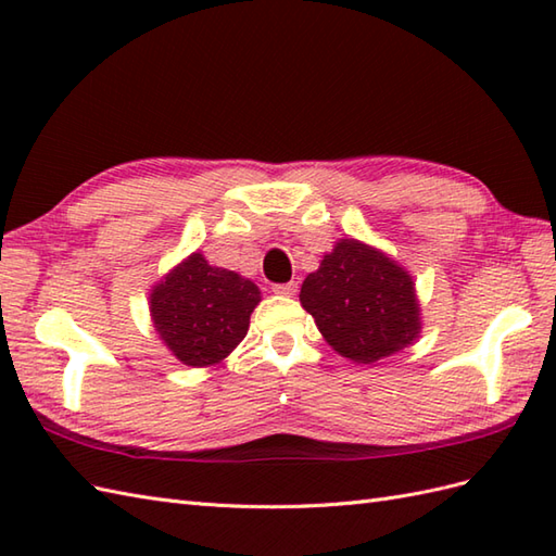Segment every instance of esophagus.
Wrapping results in <instances>:
<instances>
[{"mask_svg":"<svg viewBox=\"0 0 556 556\" xmlns=\"http://www.w3.org/2000/svg\"><path fill=\"white\" fill-rule=\"evenodd\" d=\"M271 291L279 293V296H293V293L299 291V285L296 281H287V285H275L271 287Z\"/></svg>","mask_w":556,"mask_h":556,"instance_id":"1","label":"esophagus"}]
</instances>
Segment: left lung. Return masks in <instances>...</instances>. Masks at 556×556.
I'll return each instance as SVG.
<instances>
[{
    "instance_id": "left-lung-1",
    "label": "left lung",
    "mask_w": 556,
    "mask_h": 556,
    "mask_svg": "<svg viewBox=\"0 0 556 556\" xmlns=\"http://www.w3.org/2000/svg\"><path fill=\"white\" fill-rule=\"evenodd\" d=\"M301 303L329 346L356 363L392 356L420 329L410 277L394 260L353 239L339 241L320 269L305 277Z\"/></svg>"
}]
</instances>
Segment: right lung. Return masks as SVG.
Returning a JSON list of instances; mask_svg holds the SVG:
<instances>
[{"label":"right lung","mask_w":556,"mask_h":556,"mask_svg":"<svg viewBox=\"0 0 556 556\" xmlns=\"http://www.w3.org/2000/svg\"><path fill=\"white\" fill-rule=\"evenodd\" d=\"M260 303L253 281L212 267L193 253L150 296V313L164 344L186 365L205 368L241 344Z\"/></svg>","instance_id":"1"}]
</instances>
